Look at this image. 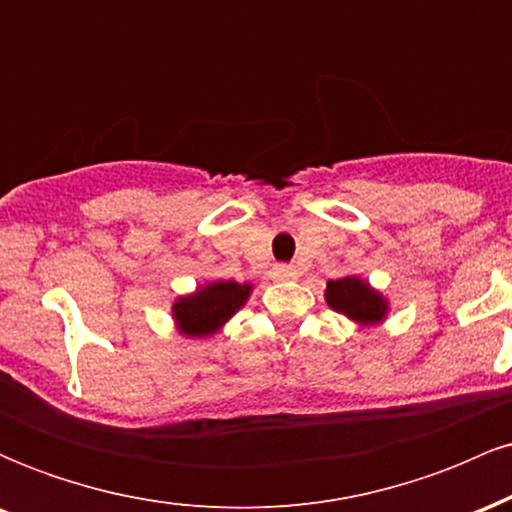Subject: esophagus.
<instances>
[{
  "label": "esophagus",
  "mask_w": 512,
  "mask_h": 512,
  "mask_svg": "<svg viewBox=\"0 0 512 512\" xmlns=\"http://www.w3.org/2000/svg\"><path fill=\"white\" fill-rule=\"evenodd\" d=\"M272 276L276 281H289V279H296L298 269L293 267V264H274Z\"/></svg>",
  "instance_id": "esophagus-1"
}]
</instances>
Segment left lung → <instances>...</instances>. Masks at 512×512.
Masks as SVG:
<instances>
[{
  "label": "left lung",
  "mask_w": 512,
  "mask_h": 512,
  "mask_svg": "<svg viewBox=\"0 0 512 512\" xmlns=\"http://www.w3.org/2000/svg\"><path fill=\"white\" fill-rule=\"evenodd\" d=\"M325 298L332 310L351 317L354 322H361V325H375L387 313L385 298L378 291L370 289L368 281H361L358 276L327 281Z\"/></svg>",
  "instance_id": "obj_1"
}]
</instances>
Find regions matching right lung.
I'll use <instances>...</instances> for the list:
<instances>
[{
    "mask_svg": "<svg viewBox=\"0 0 512 512\" xmlns=\"http://www.w3.org/2000/svg\"><path fill=\"white\" fill-rule=\"evenodd\" d=\"M252 286L238 281H214L173 305L175 325L187 337H209L248 301Z\"/></svg>",
    "mask_w": 512,
    "mask_h": 512,
    "instance_id": "obj_1",
    "label": "right lung"
}]
</instances>
